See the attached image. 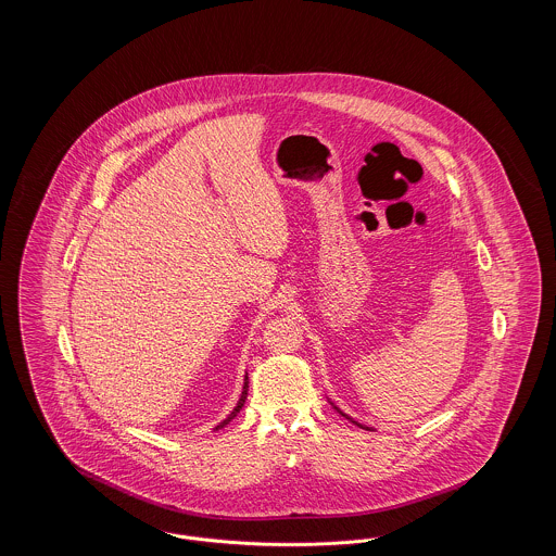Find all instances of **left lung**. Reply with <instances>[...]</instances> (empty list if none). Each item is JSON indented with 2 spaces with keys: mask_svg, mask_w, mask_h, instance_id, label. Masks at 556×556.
I'll return each instance as SVG.
<instances>
[{
  "mask_svg": "<svg viewBox=\"0 0 556 556\" xmlns=\"http://www.w3.org/2000/svg\"><path fill=\"white\" fill-rule=\"evenodd\" d=\"M327 400H329V397H327ZM329 404H331V406H333V408H336V410H338V413H340V415H342V417H345V419H348V421H350V424L358 425V427H361V429H370V431H372V427H367V425L358 424V421H354V419H352V417H348V415H345L344 410H342V408H338V406H336V404H333V402H331V400H329Z\"/></svg>",
  "mask_w": 556,
  "mask_h": 556,
  "instance_id": "left-lung-1",
  "label": "left lung"
}]
</instances>
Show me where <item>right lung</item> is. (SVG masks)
Returning <instances> with one entry per match:
<instances>
[{
    "label": "right lung",
    "instance_id": "1",
    "mask_svg": "<svg viewBox=\"0 0 556 556\" xmlns=\"http://www.w3.org/2000/svg\"><path fill=\"white\" fill-rule=\"evenodd\" d=\"M245 397H248V372H245V377H243V390H241V396H239L238 404H236V408H233V410H231V413H229V415H227V417H225V419H223L220 424L216 425L214 429H223L225 425H229V421H231V419H236V417H238L239 410H241V406L245 404Z\"/></svg>",
    "mask_w": 556,
    "mask_h": 556
}]
</instances>
